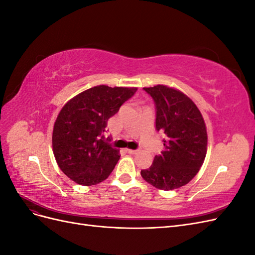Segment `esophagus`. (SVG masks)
Returning <instances> with one entry per match:
<instances>
[{
    "mask_svg": "<svg viewBox=\"0 0 255 255\" xmlns=\"http://www.w3.org/2000/svg\"><path fill=\"white\" fill-rule=\"evenodd\" d=\"M127 152L128 154H137L138 152H139V150H130V149H127Z\"/></svg>",
    "mask_w": 255,
    "mask_h": 255,
    "instance_id": "obj_1",
    "label": "esophagus"
}]
</instances>
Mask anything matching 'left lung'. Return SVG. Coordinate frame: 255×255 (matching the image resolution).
<instances>
[{"label":"left lung","instance_id":"1","mask_svg":"<svg viewBox=\"0 0 255 255\" xmlns=\"http://www.w3.org/2000/svg\"><path fill=\"white\" fill-rule=\"evenodd\" d=\"M155 104V128L165 134V150L140 174L161 190L180 188L194 179L201 168L207 133L201 113L191 100L173 88L156 85L144 87Z\"/></svg>","mask_w":255,"mask_h":255}]
</instances>
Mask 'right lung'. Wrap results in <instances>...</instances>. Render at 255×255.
<instances>
[{"mask_svg": "<svg viewBox=\"0 0 255 255\" xmlns=\"http://www.w3.org/2000/svg\"><path fill=\"white\" fill-rule=\"evenodd\" d=\"M137 88L92 87L71 99L53 128V153L59 168L75 183L90 186L104 181L120 158L103 133L107 120Z\"/></svg>", "mask_w": 255, "mask_h": 255, "instance_id": "add662e5", "label": "right lung"}]
</instances>
